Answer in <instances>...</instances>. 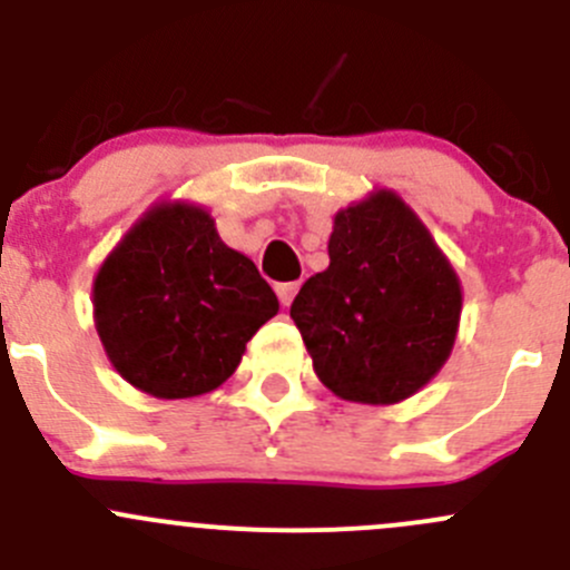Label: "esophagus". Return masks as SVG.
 I'll return each instance as SVG.
<instances>
[{"label": "esophagus", "mask_w": 570, "mask_h": 570, "mask_svg": "<svg viewBox=\"0 0 570 570\" xmlns=\"http://www.w3.org/2000/svg\"><path fill=\"white\" fill-rule=\"evenodd\" d=\"M297 289H301V284H297V281H295V284H278V286H275V292H278V297H281V303H284V306H292Z\"/></svg>", "instance_id": "34e87169"}]
</instances>
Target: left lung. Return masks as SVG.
<instances>
[{"instance_id":"obj_1","label":"left lung","mask_w":570,"mask_h":570,"mask_svg":"<svg viewBox=\"0 0 570 570\" xmlns=\"http://www.w3.org/2000/svg\"><path fill=\"white\" fill-rule=\"evenodd\" d=\"M327 256L289 312L320 383L361 405L407 400L455 347L463 312L455 267L389 187L333 215Z\"/></svg>"}]
</instances>
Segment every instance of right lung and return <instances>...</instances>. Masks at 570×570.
Instances as JSON below:
<instances>
[{
	"label": "right lung",
	"instance_id": "right-lung-1",
	"mask_svg": "<svg viewBox=\"0 0 570 570\" xmlns=\"http://www.w3.org/2000/svg\"><path fill=\"white\" fill-rule=\"evenodd\" d=\"M278 297L245 253L228 248L209 209L157 200L94 278V322L112 370L157 400H193L237 372Z\"/></svg>",
	"mask_w": 570,
	"mask_h": 570
}]
</instances>
